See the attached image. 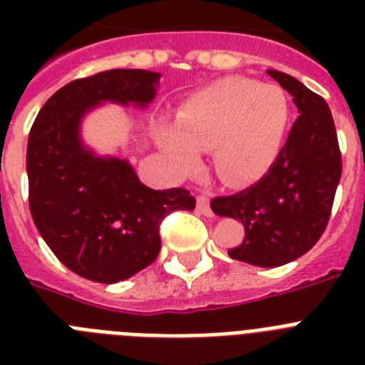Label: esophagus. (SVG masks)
Returning a JSON list of instances; mask_svg holds the SVG:
<instances>
[{"instance_id":"34e87169","label":"esophagus","mask_w":365,"mask_h":365,"mask_svg":"<svg viewBox=\"0 0 365 365\" xmlns=\"http://www.w3.org/2000/svg\"><path fill=\"white\" fill-rule=\"evenodd\" d=\"M197 210L205 216H212L210 202H208V197L206 195H197Z\"/></svg>"}]
</instances>
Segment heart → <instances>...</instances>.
Wrapping results in <instances>:
<instances>
[{
	"label": "heart",
	"mask_w": 365,
	"mask_h": 365,
	"mask_svg": "<svg viewBox=\"0 0 365 365\" xmlns=\"http://www.w3.org/2000/svg\"><path fill=\"white\" fill-rule=\"evenodd\" d=\"M289 121L288 96L278 85L223 77L199 88L176 111V126L157 138L182 172L195 168L199 149H210L225 183L254 182L269 170Z\"/></svg>",
	"instance_id": "heart-1"
}]
</instances>
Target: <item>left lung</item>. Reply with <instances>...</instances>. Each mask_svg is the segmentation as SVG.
<instances>
[{
  "label": "left lung",
  "mask_w": 365,
  "mask_h": 365,
  "mask_svg": "<svg viewBox=\"0 0 365 365\" xmlns=\"http://www.w3.org/2000/svg\"><path fill=\"white\" fill-rule=\"evenodd\" d=\"M269 76L294 96L299 117L259 182L210 202L217 216L244 225L242 242L229 255L257 267L289 263L318 242L328 227L343 168L326 100L288 73L269 70Z\"/></svg>",
  "instance_id": "1"
}]
</instances>
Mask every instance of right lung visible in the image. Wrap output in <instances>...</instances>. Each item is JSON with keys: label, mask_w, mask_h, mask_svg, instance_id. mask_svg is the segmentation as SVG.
<instances>
[{"label": "right lung", "mask_w": 365, "mask_h": 365, "mask_svg": "<svg viewBox=\"0 0 365 365\" xmlns=\"http://www.w3.org/2000/svg\"><path fill=\"white\" fill-rule=\"evenodd\" d=\"M159 73L108 70L68 83L51 96L28 138V200L37 231L70 271L113 284L151 265L160 223L193 210L187 189L155 191L121 159H100L81 145L79 121L102 100L149 104Z\"/></svg>", "instance_id": "add662e5"}]
</instances>
